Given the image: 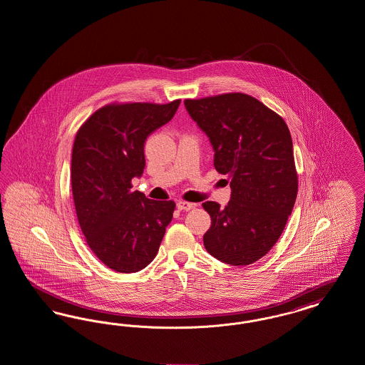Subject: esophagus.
Returning <instances> with one entry per match:
<instances>
[{
    "label": "esophagus",
    "instance_id": "34e87169",
    "mask_svg": "<svg viewBox=\"0 0 365 365\" xmlns=\"http://www.w3.org/2000/svg\"><path fill=\"white\" fill-rule=\"evenodd\" d=\"M176 208L179 209V210H190V209L194 208V204L187 202V201H178L176 202Z\"/></svg>",
    "mask_w": 365,
    "mask_h": 365
}]
</instances>
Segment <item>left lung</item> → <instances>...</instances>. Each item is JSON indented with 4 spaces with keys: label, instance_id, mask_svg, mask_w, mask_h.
Here are the masks:
<instances>
[{
    "label": "left lung",
    "instance_id": "left-lung-1",
    "mask_svg": "<svg viewBox=\"0 0 365 365\" xmlns=\"http://www.w3.org/2000/svg\"><path fill=\"white\" fill-rule=\"evenodd\" d=\"M185 106L208 135L213 165L231 187L225 208L202 204L212 219L204 246L226 264H253L277 243L294 207L298 176L289 127L243 93L185 100Z\"/></svg>",
    "mask_w": 365,
    "mask_h": 365
}]
</instances>
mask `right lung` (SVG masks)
<instances>
[{"mask_svg": "<svg viewBox=\"0 0 365 365\" xmlns=\"http://www.w3.org/2000/svg\"><path fill=\"white\" fill-rule=\"evenodd\" d=\"M170 104L105 105L78 130L71 163L76 216L88 247L116 272L143 269L156 257L174 201L131 190L145 168L146 138L174 118Z\"/></svg>", "mask_w": 365, "mask_h": 365, "instance_id": "right-lung-1", "label": "right lung"}]
</instances>
